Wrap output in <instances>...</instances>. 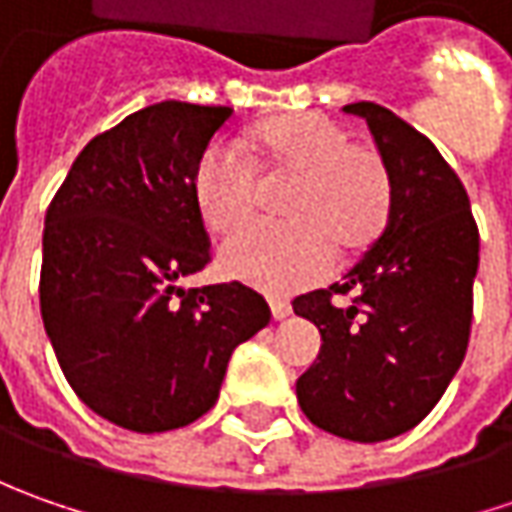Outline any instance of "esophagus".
<instances>
[{"mask_svg": "<svg viewBox=\"0 0 512 512\" xmlns=\"http://www.w3.org/2000/svg\"><path fill=\"white\" fill-rule=\"evenodd\" d=\"M270 310H273V319H287V316L293 313L290 302H287V299H279V296L270 299Z\"/></svg>", "mask_w": 512, "mask_h": 512, "instance_id": "esophagus-1", "label": "esophagus"}]
</instances>
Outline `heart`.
Here are the masks:
<instances>
[{
	"label": "heart",
	"mask_w": 512,
	"mask_h": 512,
	"mask_svg": "<svg viewBox=\"0 0 512 512\" xmlns=\"http://www.w3.org/2000/svg\"><path fill=\"white\" fill-rule=\"evenodd\" d=\"M250 159L236 145L210 142L190 173L202 225L230 236L259 205V176L293 179L282 196V225H253L222 250L230 276L270 293L316 282L339 253L364 250L382 233L393 207V176L384 156L350 142V133L319 113H293L245 133Z\"/></svg>",
	"instance_id": "heart-1"
}]
</instances>
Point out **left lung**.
Returning <instances> with one entry per match:
<instances>
[{"mask_svg":"<svg viewBox=\"0 0 512 512\" xmlns=\"http://www.w3.org/2000/svg\"><path fill=\"white\" fill-rule=\"evenodd\" d=\"M342 110L373 133L393 176V207L344 282L293 299V313L322 333L296 396L327 433L384 442L422 422L462 367L479 227L462 179L427 136L373 102ZM333 292H353L354 302L336 306Z\"/></svg>","mask_w":512,"mask_h":512,"instance_id":"1","label":"left lung"}]
</instances>
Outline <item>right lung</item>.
Masks as SVG:
<instances>
[{"label": "right lung", "instance_id": "1", "mask_svg": "<svg viewBox=\"0 0 512 512\" xmlns=\"http://www.w3.org/2000/svg\"><path fill=\"white\" fill-rule=\"evenodd\" d=\"M230 113L173 99L130 113L85 145L45 216V333L73 393L125 430L205 416L233 350L270 322L242 282L176 287L210 262L190 173Z\"/></svg>", "mask_w": 512, "mask_h": 512}]
</instances>
